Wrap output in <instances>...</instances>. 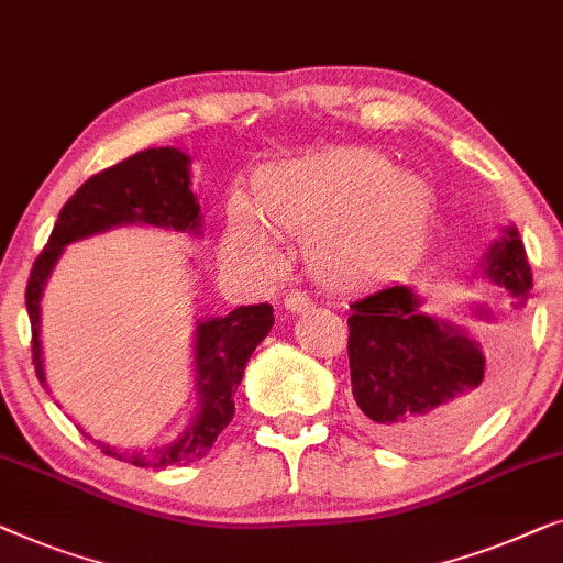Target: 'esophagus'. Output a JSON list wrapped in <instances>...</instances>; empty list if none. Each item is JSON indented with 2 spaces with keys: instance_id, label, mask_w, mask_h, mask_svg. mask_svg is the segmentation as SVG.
<instances>
[{
  "instance_id": "esophagus-1",
  "label": "esophagus",
  "mask_w": 563,
  "mask_h": 563,
  "mask_svg": "<svg viewBox=\"0 0 563 563\" xmlns=\"http://www.w3.org/2000/svg\"><path fill=\"white\" fill-rule=\"evenodd\" d=\"M311 298L306 296V292H298V290H290L288 296H285V308H288L290 313H303L311 308Z\"/></svg>"
}]
</instances>
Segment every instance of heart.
Returning <instances> with one entry per match:
<instances>
[{
	"instance_id": "heart-1",
	"label": "heart",
	"mask_w": 563,
	"mask_h": 563,
	"mask_svg": "<svg viewBox=\"0 0 563 563\" xmlns=\"http://www.w3.org/2000/svg\"><path fill=\"white\" fill-rule=\"evenodd\" d=\"M257 209L273 232L316 236V260L339 271L357 252L387 260L413 255L429 224L431 194L377 150L342 147L263 173ZM263 221L242 199L232 203L224 232L229 263L260 271L278 265V247Z\"/></svg>"
}]
</instances>
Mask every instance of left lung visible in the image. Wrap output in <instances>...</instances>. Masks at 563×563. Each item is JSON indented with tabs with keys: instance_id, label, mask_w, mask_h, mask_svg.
<instances>
[{
	"instance_id": "left-lung-1",
	"label": "left lung",
	"mask_w": 563,
	"mask_h": 563,
	"mask_svg": "<svg viewBox=\"0 0 563 563\" xmlns=\"http://www.w3.org/2000/svg\"><path fill=\"white\" fill-rule=\"evenodd\" d=\"M482 273L522 308L533 288L516 227L482 260ZM352 395L364 429L398 449H433L470 429L500 390L485 350L470 331L421 311L408 285L369 292L350 306ZM489 321L487 308H474Z\"/></svg>"
}]
</instances>
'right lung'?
I'll return each instance as SVG.
<instances>
[{
    "label": "right lung",
    "mask_w": 563,
    "mask_h": 563,
    "mask_svg": "<svg viewBox=\"0 0 563 563\" xmlns=\"http://www.w3.org/2000/svg\"><path fill=\"white\" fill-rule=\"evenodd\" d=\"M191 157L178 147H150L97 173L70 196L58 213L47 244L30 273L25 303L33 327V364L45 385L41 346V298L55 263L70 242L124 224H147L201 234V206L191 188ZM273 306H240L227 316L196 321L194 421L176 441L157 449H117L97 441L107 456L134 466L165 470L209 454L213 441L234 418V393L257 344L271 334ZM47 387V385H45ZM86 433V431H81ZM89 437V433H86Z\"/></svg>",
    "instance_id": "right-lung-1"
}]
</instances>
